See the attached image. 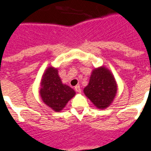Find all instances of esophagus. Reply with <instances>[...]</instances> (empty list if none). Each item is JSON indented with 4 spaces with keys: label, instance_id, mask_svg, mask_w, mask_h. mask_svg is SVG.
Masks as SVG:
<instances>
[{
    "label": "esophagus",
    "instance_id": "1",
    "mask_svg": "<svg viewBox=\"0 0 151 151\" xmlns=\"http://www.w3.org/2000/svg\"><path fill=\"white\" fill-rule=\"evenodd\" d=\"M75 90L76 91L77 93H81V86H80V85H76V86L75 87Z\"/></svg>",
    "mask_w": 151,
    "mask_h": 151
}]
</instances>
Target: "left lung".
Returning <instances> with one entry per match:
<instances>
[{
  "mask_svg": "<svg viewBox=\"0 0 151 151\" xmlns=\"http://www.w3.org/2000/svg\"><path fill=\"white\" fill-rule=\"evenodd\" d=\"M117 85L114 76L105 67L94 69L89 83L84 88V93L96 107L105 109L115 98Z\"/></svg>",
  "mask_w": 151,
  "mask_h": 151,
  "instance_id": "left-lung-1",
  "label": "left lung"
}]
</instances>
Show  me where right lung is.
Returning a JSON list of instances; mask_svg holds the SVG:
<instances>
[{"label":"right lung","instance_id":"add662e5","mask_svg":"<svg viewBox=\"0 0 151 151\" xmlns=\"http://www.w3.org/2000/svg\"><path fill=\"white\" fill-rule=\"evenodd\" d=\"M40 94L48 106L54 111H60L76 93L71 88L62 83L58 70L51 67L44 73Z\"/></svg>","mask_w":151,"mask_h":151}]
</instances>
